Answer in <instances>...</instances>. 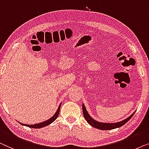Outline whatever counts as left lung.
Instances as JSON below:
<instances>
[{
	"mask_svg": "<svg viewBox=\"0 0 149 149\" xmlns=\"http://www.w3.org/2000/svg\"><path fill=\"white\" fill-rule=\"evenodd\" d=\"M82 111H83V114L84 117V119L87 121V122L89 123L91 126H93L95 128L102 130H113L115 128H117V127H119L122 126L126 123L127 121H128L130 119L132 118V117L134 116L135 112H134L130 116L127 117L124 120L119 121V122L117 123H102V122H99V121H97L95 120V119L92 118L91 116L88 114V113L86 109V107L84 104H82Z\"/></svg>",
	"mask_w": 149,
	"mask_h": 149,
	"instance_id": "1",
	"label": "left lung"
}]
</instances>
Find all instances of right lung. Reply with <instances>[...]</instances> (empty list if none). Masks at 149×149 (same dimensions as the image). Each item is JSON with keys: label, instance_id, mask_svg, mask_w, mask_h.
Segmentation results:
<instances>
[{"label": "right lung", "instance_id": "obj_1", "mask_svg": "<svg viewBox=\"0 0 149 149\" xmlns=\"http://www.w3.org/2000/svg\"><path fill=\"white\" fill-rule=\"evenodd\" d=\"M61 104V103H60L59 106H58V107L57 109V111H56L55 113L54 114V116L52 117H51V118H50L49 119H48V120H46L45 121H43V122H41V123H36V124H33V125L24 124V123H20V122H19V123L20 124L23 125H25V126L30 127V128H42V127L47 126V125H49V124H51V123H53V121L55 120L56 118H57L58 114H59Z\"/></svg>", "mask_w": 149, "mask_h": 149}]
</instances>
